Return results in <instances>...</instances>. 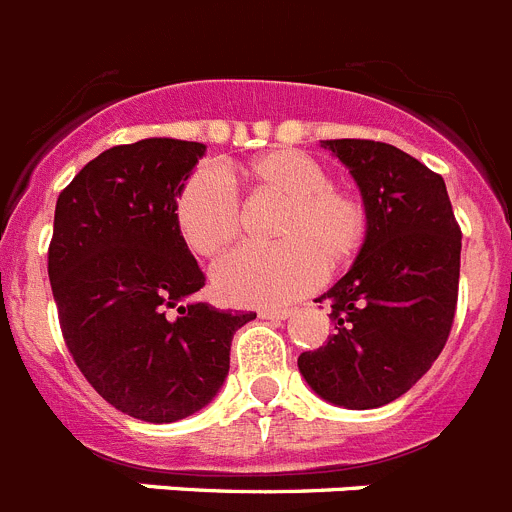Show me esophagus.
Masks as SVG:
<instances>
[{"instance_id":"esophagus-1","label":"esophagus","mask_w":512,"mask_h":512,"mask_svg":"<svg viewBox=\"0 0 512 512\" xmlns=\"http://www.w3.org/2000/svg\"><path fill=\"white\" fill-rule=\"evenodd\" d=\"M291 314V309H262L260 319H275V322H281V319H288Z\"/></svg>"}]
</instances>
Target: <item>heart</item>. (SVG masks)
<instances>
[{
    "instance_id": "b5f03b06",
    "label": "heart",
    "mask_w": 512,
    "mask_h": 512,
    "mask_svg": "<svg viewBox=\"0 0 512 512\" xmlns=\"http://www.w3.org/2000/svg\"><path fill=\"white\" fill-rule=\"evenodd\" d=\"M257 193L286 201L275 221V247H250L213 270L221 299L239 306H281L322 283L358 257L368 234L361 195L330 182L322 162L296 149H273L244 170ZM182 239L198 257L224 255L242 234V203L221 172H195L175 203Z\"/></svg>"
}]
</instances>
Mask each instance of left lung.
Returning <instances> with one entry per match:
<instances>
[{
	"label": "left lung",
	"mask_w": 512,
	"mask_h": 512,
	"mask_svg": "<svg viewBox=\"0 0 512 512\" xmlns=\"http://www.w3.org/2000/svg\"><path fill=\"white\" fill-rule=\"evenodd\" d=\"M353 175L368 234L350 270L317 301L332 306V335L299 355L306 384L327 402L373 410L428 373L459 299L461 229L446 182L381 141H322Z\"/></svg>",
	"instance_id": "left-lung-1"
}]
</instances>
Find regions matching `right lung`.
Masks as SVG:
<instances>
[{"label":"right lung","instance_id":"right-lung-1","mask_svg":"<svg viewBox=\"0 0 512 512\" xmlns=\"http://www.w3.org/2000/svg\"><path fill=\"white\" fill-rule=\"evenodd\" d=\"M203 154L180 139L113 146L56 201L48 278L66 348L105 402L144 422L203 410L229 373L231 337L255 319L188 304L206 275L175 203Z\"/></svg>","mask_w":512,"mask_h":512}]
</instances>
